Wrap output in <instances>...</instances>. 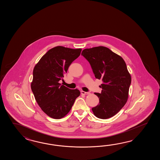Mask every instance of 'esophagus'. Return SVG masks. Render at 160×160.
<instances>
[{"instance_id": "34e87169", "label": "esophagus", "mask_w": 160, "mask_h": 160, "mask_svg": "<svg viewBox=\"0 0 160 160\" xmlns=\"http://www.w3.org/2000/svg\"><path fill=\"white\" fill-rule=\"evenodd\" d=\"M81 93L82 94H83V95H87V94H89L90 92H85L84 91H81Z\"/></svg>"}]
</instances>
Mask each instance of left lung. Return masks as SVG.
Returning <instances> with one entry per match:
<instances>
[{"label": "left lung", "instance_id": "left-lung-1", "mask_svg": "<svg viewBox=\"0 0 160 160\" xmlns=\"http://www.w3.org/2000/svg\"><path fill=\"white\" fill-rule=\"evenodd\" d=\"M89 62L97 79H102L101 93L95 92L99 104L92 108L97 118L108 119L116 115L126 104L131 76L122 57L108 48L98 46L82 52Z\"/></svg>", "mask_w": 160, "mask_h": 160}]
</instances>
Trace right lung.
Segmentation results:
<instances>
[{
  "label": "right lung",
  "mask_w": 160,
  "mask_h": 160,
  "mask_svg": "<svg viewBox=\"0 0 160 160\" xmlns=\"http://www.w3.org/2000/svg\"><path fill=\"white\" fill-rule=\"evenodd\" d=\"M81 51V48L55 47L49 50L34 67L31 84L32 92L41 109L52 118L65 117L80 95L78 89L68 88L59 81Z\"/></svg>",
  "instance_id": "1"
}]
</instances>
